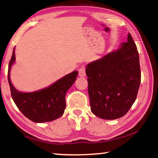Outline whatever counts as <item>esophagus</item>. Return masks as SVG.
<instances>
[{
    "label": "esophagus",
    "instance_id": "1",
    "mask_svg": "<svg viewBox=\"0 0 158 158\" xmlns=\"http://www.w3.org/2000/svg\"><path fill=\"white\" fill-rule=\"evenodd\" d=\"M79 75L80 77H85V67L83 65L81 68L79 69Z\"/></svg>",
    "mask_w": 158,
    "mask_h": 158
}]
</instances>
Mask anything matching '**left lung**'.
<instances>
[{"label":"left lung","instance_id":"left-lung-1","mask_svg":"<svg viewBox=\"0 0 158 158\" xmlns=\"http://www.w3.org/2000/svg\"><path fill=\"white\" fill-rule=\"evenodd\" d=\"M91 111L102 119L123 117L137 98L141 83L137 48L130 33L121 47L85 69Z\"/></svg>","mask_w":158,"mask_h":158}]
</instances>
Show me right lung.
I'll return each instance as SVG.
<instances>
[{"label":"right lung","mask_w":158,"mask_h":158,"mask_svg":"<svg viewBox=\"0 0 158 158\" xmlns=\"http://www.w3.org/2000/svg\"><path fill=\"white\" fill-rule=\"evenodd\" d=\"M15 60V48L10 60L7 79L12 98L15 105L24 116L35 123L52 121L60 117L65 111V94L78 75L74 71L46 89L34 93H21L11 84L10 73Z\"/></svg>","instance_id":"1"}]
</instances>
